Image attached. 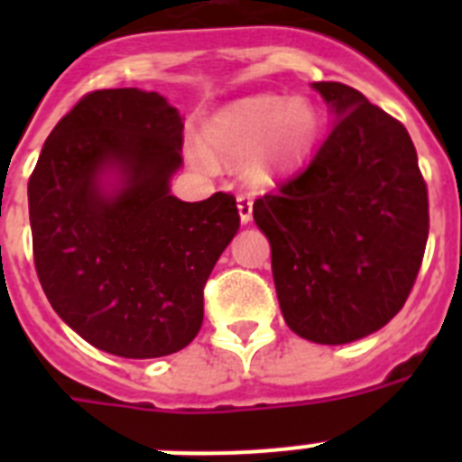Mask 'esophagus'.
<instances>
[{
    "mask_svg": "<svg viewBox=\"0 0 462 462\" xmlns=\"http://www.w3.org/2000/svg\"><path fill=\"white\" fill-rule=\"evenodd\" d=\"M238 212H240V222L247 224L252 219V196L250 194H238Z\"/></svg>",
    "mask_w": 462,
    "mask_h": 462,
    "instance_id": "1",
    "label": "esophagus"
}]
</instances>
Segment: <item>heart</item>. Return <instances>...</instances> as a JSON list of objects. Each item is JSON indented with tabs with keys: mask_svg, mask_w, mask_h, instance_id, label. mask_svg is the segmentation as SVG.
Segmentation results:
<instances>
[{
	"mask_svg": "<svg viewBox=\"0 0 462 462\" xmlns=\"http://www.w3.org/2000/svg\"><path fill=\"white\" fill-rule=\"evenodd\" d=\"M319 136V113L303 97L261 94L228 106L203 126V145H189L191 164L215 169V160L243 162L256 182L300 164Z\"/></svg>",
	"mask_w": 462,
	"mask_h": 462,
	"instance_id": "1",
	"label": "heart"
}]
</instances>
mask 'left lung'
I'll return each instance as SVG.
<instances>
[{
	"label": "left lung",
	"mask_w": 462,
	"mask_h": 462,
	"mask_svg": "<svg viewBox=\"0 0 462 462\" xmlns=\"http://www.w3.org/2000/svg\"><path fill=\"white\" fill-rule=\"evenodd\" d=\"M336 125L300 173L254 201L289 328L361 340L402 310L428 240V187L395 117L342 83H314Z\"/></svg>",
	"instance_id": "1"
}]
</instances>
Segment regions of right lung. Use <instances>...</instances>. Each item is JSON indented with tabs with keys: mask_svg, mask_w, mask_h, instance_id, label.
Here are the masks:
<instances>
[{
	"mask_svg": "<svg viewBox=\"0 0 462 462\" xmlns=\"http://www.w3.org/2000/svg\"><path fill=\"white\" fill-rule=\"evenodd\" d=\"M180 113L136 88L85 94L32 171V247L41 287L83 340L122 358L180 352L201 330L203 287L236 236V196L185 203ZM116 168L121 185L100 187Z\"/></svg>",
	"mask_w": 462,
	"mask_h": 462,
	"instance_id": "obj_1",
	"label": "right lung"
}]
</instances>
